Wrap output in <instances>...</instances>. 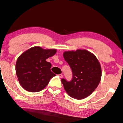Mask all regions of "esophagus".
I'll list each match as a JSON object with an SVG mask.
<instances>
[{
    "instance_id": "1",
    "label": "esophagus",
    "mask_w": 123,
    "mask_h": 123,
    "mask_svg": "<svg viewBox=\"0 0 123 123\" xmlns=\"http://www.w3.org/2000/svg\"><path fill=\"white\" fill-rule=\"evenodd\" d=\"M59 76L60 78H62L63 77V75L62 74H60V75H59Z\"/></svg>"
}]
</instances>
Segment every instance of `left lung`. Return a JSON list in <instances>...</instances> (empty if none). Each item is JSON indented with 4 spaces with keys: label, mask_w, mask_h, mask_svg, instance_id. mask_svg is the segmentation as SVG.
I'll use <instances>...</instances> for the list:
<instances>
[{
    "label": "left lung",
    "mask_w": 123,
    "mask_h": 123,
    "mask_svg": "<svg viewBox=\"0 0 123 123\" xmlns=\"http://www.w3.org/2000/svg\"><path fill=\"white\" fill-rule=\"evenodd\" d=\"M63 56L72 69L71 81L62 79L64 88L69 96L83 99L93 92L101 80V68L93 54L86 49L65 51Z\"/></svg>",
    "instance_id": "left-lung-1"
}]
</instances>
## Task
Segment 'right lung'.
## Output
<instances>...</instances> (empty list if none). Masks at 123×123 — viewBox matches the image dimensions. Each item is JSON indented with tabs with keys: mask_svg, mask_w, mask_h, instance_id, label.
Listing matches in <instances>:
<instances>
[{
	"mask_svg": "<svg viewBox=\"0 0 123 123\" xmlns=\"http://www.w3.org/2000/svg\"><path fill=\"white\" fill-rule=\"evenodd\" d=\"M56 49H45L35 46L27 49L18 57L16 74L20 84L28 92L43 90L50 79L56 76L51 71L52 66L46 61L56 53Z\"/></svg>",
	"mask_w": 123,
	"mask_h": 123,
	"instance_id": "1",
	"label": "right lung"
}]
</instances>
